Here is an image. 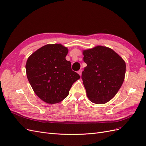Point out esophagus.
<instances>
[{
	"instance_id": "1",
	"label": "esophagus",
	"mask_w": 146,
	"mask_h": 146,
	"mask_svg": "<svg viewBox=\"0 0 146 146\" xmlns=\"http://www.w3.org/2000/svg\"><path fill=\"white\" fill-rule=\"evenodd\" d=\"M78 73L80 75V76H81V74H82V70H79V71L78 72Z\"/></svg>"
}]
</instances>
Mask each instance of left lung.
Listing matches in <instances>:
<instances>
[{"instance_id": "1", "label": "left lung", "mask_w": 146, "mask_h": 146, "mask_svg": "<svg viewBox=\"0 0 146 146\" xmlns=\"http://www.w3.org/2000/svg\"><path fill=\"white\" fill-rule=\"evenodd\" d=\"M87 64L82 79L90 101L98 104L111 100L123 84L126 65L123 58L110 48L96 46L83 51Z\"/></svg>"}]
</instances>
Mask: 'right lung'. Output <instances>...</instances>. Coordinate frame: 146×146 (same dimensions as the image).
Instances as JSON below:
<instances>
[{
    "label": "right lung",
    "mask_w": 146,
    "mask_h": 146,
    "mask_svg": "<svg viewBox=\"0 0 146 146\" xmlns=\"http://www.w3.org/2000/svg\"><path fill=\"white\" fill-rule=\"evenodd\" d=\"M67 48L61 44L42 46L28 58V80L36 95L48 104L62 101L68 95L73 84L80 78L71 62L65 59Z\"/></svg>",
    "instance_id": "obj_1"
}]
</instances>
